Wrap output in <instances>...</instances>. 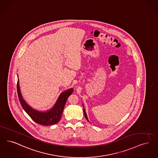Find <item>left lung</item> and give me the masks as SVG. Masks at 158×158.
<instances>
[{
    "mask_svg": "<svg viewBox=\"0 0 158 158\" xmlns=\"http://www.w3.org/2000/svg\"><path fill=\"white\" fill-rule=\"evenodd\" d=\"M83 113H84V115H85V116L86 119L89 121L88 119V117H87V115H86V112H85V109H83Z\"/></svg>",
    "mask_w": 158,
    "mask_h": 158,
    "instance_id": "obj_1",
    "label": "left lung"
}]
</instances>
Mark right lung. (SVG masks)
<instances>
[{"label":"right lung","instance_id":"right-lung-1","mask_svg":"<svg viewBox=\"0 0 158 158\" xmlns=\"http://www.w3.org/2000/svg\"><path fill=\"white\" fill-rule=\"evenodd\" d=\"M17 90L19 102L26 112L36 123L44 126L53 125L59 122L61 119L66 101L68 97L73 92V89L72 88L63 92L59 96L53 107L46 112H39L29 106L23 99L20 90L19 79L17 83Z\"/></svg>","mask_w":158,"mask_h":158}]
</instances>
